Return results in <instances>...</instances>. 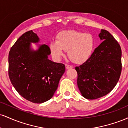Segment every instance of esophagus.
<instances>
[{
	"instance_id": "obj_1",
	"label": "esophagus",
	"mask_w": 128,
	"mask_h": 128,
	"mask_svg": "<svg viewBox=\"0 0 128 128\" xmlns=\"http://www.w3.org/2000/svg\"><path fill=\"white\" fill-rule=\"evenodd\" d=\"M66 69H69V68H72V66L71 65H69V64H66Z\"/></svg>"
}]
</instances>
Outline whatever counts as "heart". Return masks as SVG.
<instances>
[{"mask_svg":"<svg viewBox=\"0 0 128 128\" xmlns=\"http://www.w3.org/2000/svg\"><path fill=\"white\" fill-rule=\"evenodd\" d=\"M94 44V38L91 34L68 30L60 32L57 36V41L53 40L49 46L55 59H60L67 50L70 60L80 64L91 56Z\"/></svg>","mask_w":128,"mask_h":128,"instance_id":"b5f03b06","label":"heart"}]
</instances>
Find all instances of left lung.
<instances>
[{
	"mask_svg": "<svg viewBox=\"0 0 128 128\" xmlns=\"http://www.w3.org/2000/svg\"><path fill=\"white\" fill-rule=\"evenodd\" d=\"M102 41L84 64L76 67L77 84L84 98L96 99L111 92L120 78L122 71V50L109 32L102 29Z\"/></svg>",
	"mask_w": 128,
	"mask_h": 128,
	"instance_id": "left-lung-1",
	"label": "left lung"
}]
</instances>
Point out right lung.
<instances>
[{
    "mask_svg": "<svg viewBox=\"0 0 128 128\" xmlns=\"http://www.w3.org/2000/svg\"><path fill=\"white\" fill-rule=\"evenodd\" d=\"M40 39L32 30L23 34L9 53V77L20 95L28 100L42 104L50 99L58 88L66 67L49 59L48 44H39ZM36 43L37 50L32 48Z\"/></svg>",
    "mask_w": 128,
    "mask_h": 128,
    "instance_id": "1",
    "label": "right lung"
}]
</instances>
